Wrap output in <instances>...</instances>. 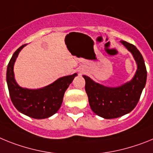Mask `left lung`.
Listing matches in <instances>:
<instances>
[{
	"instance_id": "obj_1",
	"label": "left lung",
	"mask_w": 153,
	"mask_h": 153,
	"mask_svg": "<svg viewBox=\"0 0 153 153\" xmlns=\"http://www.w3.org/2000/svg\"><path fill=\"white\" fill-rule=\"evenodd\" d=\"M121 43L132 53L137 64V70L132 80L119 87L110 88L83 75L91 110L106 119L119 118L132 111L146 82L147 71L143 55L135 45L125 41H121Z\"/></svg>"
}]
</instances>
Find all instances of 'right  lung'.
<instances>
[{
    "label": "right lung",
    "instance_id": "1",
    "mask_svg": "<svg viewBox=\"0 0 153 153\" xmlns=\"http://www.w3.org/2000/svg\"><path fill=\"white\" fill-rule=\"evenodd\" d=\"M25 45L21 46L14 53L7 68V83L10 99L14 107L24 115L37 119H46L60 108L65 92L77 74L58 78L52 84L39 89L20 87L14 79V65Z\"/></svg>",
    "mask_w": 153,
    "mask_h": 153
}]
</instances>
